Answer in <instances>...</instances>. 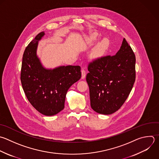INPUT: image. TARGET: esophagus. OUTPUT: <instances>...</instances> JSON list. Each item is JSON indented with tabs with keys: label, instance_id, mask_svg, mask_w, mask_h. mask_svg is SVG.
I'll return each mask as SVG.
<instances>
[{
	"label": "esophagus",
	"instance_id": "esophagus-1",
	"mask_svg": "<svg viewBox=\"0 0 159 159\" xmlns=\"http://www.w3.org/2000/svg\"><path fill=\"white\" fill-rule=\"evenodd\" d=\"M86 71H85V70H81V78H82V79L85 78V77H86Z\"/></svg>",
	"mask_w": 159,
	"mask_h": 159
}]
</instances>
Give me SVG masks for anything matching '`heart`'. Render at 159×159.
Listing matches in <instances>:
<instances>
[{
    "mask_svg": "<svg viewBox=\"0 0 159 159\" xmlns=\"http://www.w3.org/2000/svg\"><path fill=\"white\" fill-rule=\"evenodd\" d=\"M100 39V35L98 33H93L88 35L86 38V45L88 47H91L95 44ZM110 46L109 40L104 37L98 43L95 45V47L92 49L89 54V57L91 59L97 60L102 58L107 52Z\"/></svg>",
    "mask_w": 159,
    "mask_h": 159,
    "instance_id": "b5f03b06",
    "label": "heart"
}]
</instances>
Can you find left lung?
I'll return each mask as SVG.
<instances>
[{
	"instance_id": "obj_1",
	"label": "left lung",
	"mask_w": 159,
	"mask_h": 159,
	"mask_svg": "<svg viewBox=\"0 0 159 159\" xmlns=\"http://www.w3.org/2000/svg\"><path fill=\"white\" fill-rule=\"evenodd\" d=\"M135 57L125 39L114 56L90 63L86 81L91 108L108 115L117 111L129 95L135 80Z\"/></svg>"
}]
</instances>
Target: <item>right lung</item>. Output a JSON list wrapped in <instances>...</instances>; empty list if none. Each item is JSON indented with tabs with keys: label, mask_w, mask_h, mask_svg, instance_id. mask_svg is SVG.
Masks as SVG:
<instances>
[{
	"label": "right lung",
	"mask_w": 159,
	"mask_h": 159,
	"mask_svg": "<svg viewBox=\"0 0 159 159\" xmlns=\"http://www.w3.org/2000/svg\"><path fill=\"white\" fill-rule=\"evenodd\" d=\"M45 32L39 34L24 53L20 80L30 104L41 114L54 116L65 107L68 89L81 77L80 66L47 68L37 55L39 42Z\"/></svg>",
	"instance_id": "obj_1"
}]
</instances>
